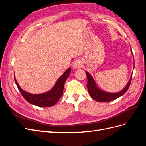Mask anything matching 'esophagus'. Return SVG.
<instances>
[{"instance_id":"obj_1","label":"esophagus","mask_w":146,"mask_h":146,"mask_svg":"<svg viewBox=\"0 0 146 146\" xmlns=\"http://www.w3.org/2000/svg\"><path fill=\"white\" fill-rule=\"evenodd\" d=\"M82 63L81 62V61L76 60L74 62L73 65H72V68L74 69H78V68H80V67H82Z\"/></svg>"}]
</instances>
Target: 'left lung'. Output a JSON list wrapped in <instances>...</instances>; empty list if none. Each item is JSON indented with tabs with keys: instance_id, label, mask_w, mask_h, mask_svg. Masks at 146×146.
Returning a JSON list of instances; mask_svg holds the SVG:
<instances>
[{
	"instance_id": "obj_1",
	"label": "left lung",
	"mask_w": 146,
	"mask_h": 146,
	"mask_svg": "<svg viewBox=\"0 0 146 146\" xmlns=\"http://www.w3.org/2000/svg\"><path fill=\"white\" fill-rule=\"evenodd\" d=\"M131 54L133 55V52L131 49ZM135 67V64H134ZM86 74L88 78V83H87V88L88 92L91 96V98L95 100L97 102H110L113 100L114 99H116L117 98H119V97L122 96V95L124 94L127 90L129 89L130 86L132 75L130 78V80L127 84L125 87L123 88L122 90L119 91L118 92H114V93H112V92H106L104 91L101 90L97 86L96 83L94 80V78L90 74L89 72L86 71Z\"/></svg>"
}]
</instances>
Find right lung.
I'll list each match as a JSON object with an SVG mask.
<instances>
[{"mask_svg":"<svg viewBox=\"0 0 146 146\" xmlns=\"http://www.w3.org/2000/svg\"><path fill=\"white\" fill-rule=\"evenodd\" d=\"M71 68H68L61 76L52 89L47 92L41 94H31L23 90L17 83L15 76V82L21 94L24 98L30 104L40 107H50L54 106L63 94L64 83L70 74Z\"/></svg>","mask_w":146,"mask_h":146,"instance_id":"add662e5","label":"right lung"}]
</instances>
